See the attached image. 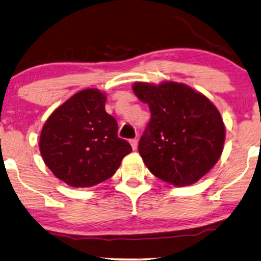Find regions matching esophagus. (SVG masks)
I'll return each instance as SVG.
<instances>
[{
  "label": "esophagus",
  "instance_id": "obj_1",
  "mask_svg": "<svg viewBox=\"0 0 261 261\" xmlns=\"http://www.w3.org/2000/svg\"><path fill=\"white\" fill-rule=\"evenodd\" d=\"M129 142H130V145H132V148H133L134 151H135V149L138 148V139H130Z\"/></svg>",
  "mask_w": 261,
  "mask_h": 261
}]
</instances>
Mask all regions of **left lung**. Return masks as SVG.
I'll list each match as a JSON object with an SVG mask.
<instances>
[{
	"mask_svg": "<svg viewBox=\"0 0 261 261\" xmlns=\"http://www.w3.org/2000/svg\"><path fill=\"white\" fill-rule=\"evenodd\" d=\"M134 94L147 103L151 120L139 153L155 177L176 185L194 184L215 165L224 144L219 110L185 84L135 83Z\"/></svg>",
	"mask_w": 261,
	"mask_h": 261,
	"instance_id": "1",
	"label": "left lung"
}]
</instances>
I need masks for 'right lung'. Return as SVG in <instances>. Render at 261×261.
<instances>
[{
	"label": "right lung",
	"instance_id": "1",
	"mask_svg": "<svg viewBox=\"0 0 261 261\" xmlns=\"http://www.w3.org/2000/svg\"><path fill=\"white\" fill-rule=\"evenodd\" d=\"M107 97L85 89L63 103L44 124L39 141L42 159L53 174L73 188L107 180L132 146L117 135V122L106 112Z\"/></svg>",
	"mask_w": 261,
	"mask_h": 261
}]
</instances>
